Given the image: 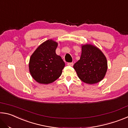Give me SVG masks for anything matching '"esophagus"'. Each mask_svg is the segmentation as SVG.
<instances>
[{
    "mask_svg": "<svg viewBox=\"0 0 128 128\" xmlns=\"http://www.w3.org/2000/svg\"><path fill=\"white\" fill-rule=\"evenodd\" d=\"M73 64H74V63H73V62H68V64H67V65L69 66H73Z\"/></svg>",
    "mask_w": 128,
    "mask_h": 128,
    "instance_id": "esophagus-1",
    "label": "esophagus"
}]
</instances>
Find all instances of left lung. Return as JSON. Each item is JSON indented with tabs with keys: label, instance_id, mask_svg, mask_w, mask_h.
<instances>
[{
	"label": "left lung",
	"instance_id": "obj_1",
	"mask_svg": "<svg viewBox=\"0 0 128 128\" xmlns=\"http://www.w3.org/2000/svg\"><path fill=\"white\" fill-rule=\"evenodd\" d=\"M73 68L82 81L96 84L103 79L107 72V59L96 47L90 44L82 45L81 58Z\"/></svg>",
	"mask_w": 128,
	"mask_h": 128
}]
</instances>
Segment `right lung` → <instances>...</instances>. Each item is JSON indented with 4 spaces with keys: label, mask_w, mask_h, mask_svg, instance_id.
<instances>
[{
    "label": "right lung",
    "mask_w": 128,
    "mask_h": 128,
    "mask_svg": "<svg viewBox=\"0 0 128 128\" xmlns=\"http://www.w3.org/2000/svg\"><path fill=\"white\" fill-rule=\"evenodd\" d=\"M58 43L48 40L42 43L30 58L29 68L32 77L40 84H48L62 73L65 62L56 55Z\"/></svg>",
    "instance_id": "right-lung-1"
}]
</instances>
